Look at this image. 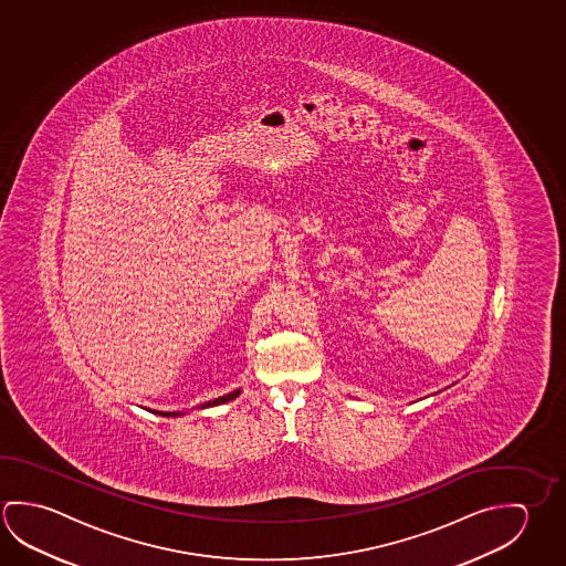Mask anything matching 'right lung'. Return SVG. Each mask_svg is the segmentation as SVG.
I'll list each match as a JSON object with an SVG mask.
<instances>
[{
  "mask_svg": "<svg viewBox=\"0 0 566 566\" xmlns=\"http://www.w3.org/2000/svg\"><path fill=\"white\" fill-rule=\"evenodd\" d=\"M241 395V389L232 390L229 395H223V397H219V399L209 400V402H203V405H199L197 408H209L217 407V405H224V402H231V400L237 399ZM149 412H154V415H159V417L167 418H177L184 417L186 415V410H174V412H164V410H149Z\"/></svg>",
  "mask_w": 566,
  "mask_h": 566,
  "instance_id": "add662e5",
  "label": "right lung"
}]
</instances>
